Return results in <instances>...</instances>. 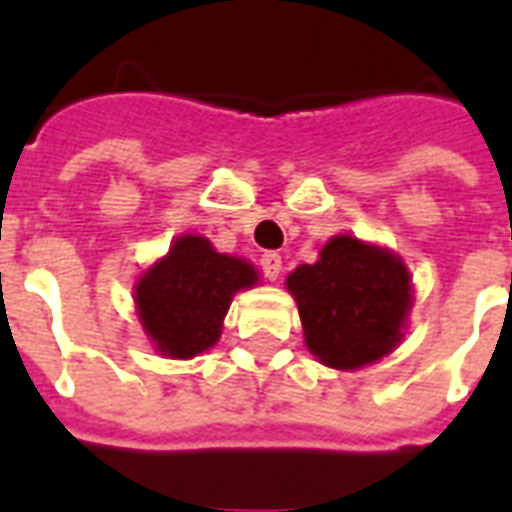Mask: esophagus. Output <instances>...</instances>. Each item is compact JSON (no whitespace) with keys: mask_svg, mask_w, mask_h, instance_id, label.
Instances as JSON below:
<instances>
[{"mask_svg":"<svg viewBox=\"0 0 512 512\" xmlns=\"http://www.w3.org/2000/svg\"><path fill=\"white\" fill-rule=\"evenodd\" d=\"M260 268H263L265 279L276 281L281 273V255H276V252H265V255L260 257Z\"/></svg>","mask_w":512,"mask_h":512,"instance_id":"1","label":"esophagus"}]
</instances>
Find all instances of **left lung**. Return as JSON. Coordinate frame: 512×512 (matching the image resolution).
<instances>
[{
    "instance_id": "left-lung-1",
    "label": "left lung",
    "mask_w": 512,
    "mask_h": 512,
    "mask_svg": "<svg viewBox=\"0 0 512 512\" xmlns=\"http://www.w3.org/2000/svg\"><path fill=\"white\" fill-rule=\"evenodd\" d=\"M287 289L300 311L305 345L332 369L374 364L404 337L412 279L390 249L335 236L316 263L289 273Z\"/></svg>"
}]
</instances>
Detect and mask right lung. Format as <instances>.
Masks as SVG:
<instances>
[{
  "label": "right lung",
  "mask_w": 512,
  "mask_h": 512,
  "mask_svg": "<svg viewBox=\"0 0 512 512\" xmlns=\"http://www.w3.org/2000/svg\"><path fill=\"white\" fill-rule=\"evenodd\" d=\"M257 279L255 265L185 233L135 284L138 319L162 356H199L220 340L233 295Z\"/></svg>",
  "instance_id": "obj_1"
}]
</instances>
